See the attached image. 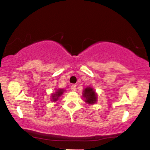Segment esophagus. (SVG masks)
<instances>
[{"mask_svg":"<svg viewBox=\"0 0 150 150\" xmlns=\"http://www.w3.org/2000/svg\"><path fill=\"white\" fill-rule=\"evenodd\" d=\"M71 90L73 91V92H75L76 91V85H73L71 86Z\"/></svg>","mask_w":150,"mask_h":150,"instance_id":"obj_1","label":"esophagus"}]
</instances>
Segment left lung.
I'll use <instances>...</instances> for the list:
<instances>
[{
	"instance_id": "1",
	"label": "left lung",
	"mask_w": 150,
	"mask_h": 150,
	"mask_svg": "<svg viewBox=\"0 0 150 150\" xmlns=\"http://www.w3.org/2000/svg\"><path fill=\"white\" fill-rule=\"evenodd\" d=\"M82 97H83L85 101L87 104L92 105L97 103V94L96 93L94 88L90 86H88L83 90L82 92Z\"/></svg>"
}]
</instances>
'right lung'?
<instances>
[{
  "label": "right lung",
  "instance_id": "add662e5",
  "mask_svg": "<svg viewBox=\"0 0 150 150\" xmlns=\"http://www.w3.org/2000/svg\"><path fill=\"white\" fill-rule=\"evenodd\" d=\"M65 91V89H56L55 93H52V94H51V101H53V102H56V101H57L58 100V99L61 97L62 94L64 93Z\"/></svg>",
  "mask_w": 150,
  "mask_h": 150
}]
</instances>
